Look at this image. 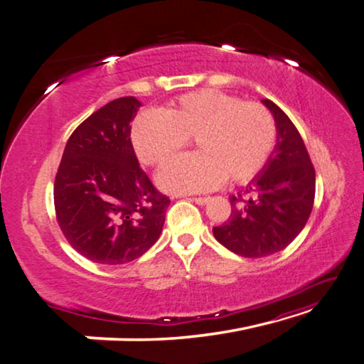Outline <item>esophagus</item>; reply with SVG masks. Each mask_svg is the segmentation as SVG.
I'll use <instances>...</instances> for the list:
<instances>
[{
    "mask_svg": "<svg viewBox=\"0 0 364 364\" xmlns=\"http://www.w3.org/2000/svg\"><path fill=\"white\" fill-rule=\"evenodd\" d=\"M191 200L196 202L197 205H205V203L210 202V197H192Z\"/></svg>",
    "mask_w": 364,
    "mask_h": 364,
    "instance_id": "1",
    "label": "esophagus"
}]
</instances>
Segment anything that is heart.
<instances>
[{
    "instance_id": "1",
    "label": "heart",
    "mask_w": 364,
    "mask_h": 364,
    "mask_svg": "<svg viewBox=\"0 0 364 364\" xmlns=\"http://www.w3.org/2000/svg\"><path fill=\"white\" fill-rule=\"evenodd\" d=\"M194 139L198 153L170 164L159 175L168 192H203L225 178L243 184L257 176L272 158L276 121L260 102H243L218 90L188 92L162 113L144 112L132 126L139 158L162 167Z\"/></svg>"
}]
</instances>
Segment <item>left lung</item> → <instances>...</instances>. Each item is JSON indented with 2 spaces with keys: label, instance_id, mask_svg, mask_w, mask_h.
Listing matches in <instances>:
<instances>
[{
  "label": "left lung",
  "instance_id": "obj_1",
  "mask_svg": "<svg viewBox=\"0 0 364 364\" xmlns=\"http://www.w3.org/2000/svg\"><path fill=\"white\" fill-rule=\"evenodd\" d=\"M262 102L276 121V148L262 173L230 197L229 219L213 229L220 245L247 259L287 247L308 223L316 197V170L300 132L273 101Z\"/></svg>",
  "mask_w": 364,
  "mask_h": 364
}]
</instances>
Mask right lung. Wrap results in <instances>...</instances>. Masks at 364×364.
Segmentation results:
<instances>
[{"mask_svg": "<svg viewBox=\"0 0 364 364\" xmlns=\"http://www.w3.org/2000/svg\"><path fill=\"white\" fill-rule=\"evenodd\" d=\"M141 102L118 97L90 115L70 135L53 200L60 229L78 254L104 265L144 255L162 232L170 198L141 170L131 121Z\"/></svg>", "mask_w": 364, "mask_h": 364, "instance_id": "right-lung-1", "label": "right lung"}]
</instances>
